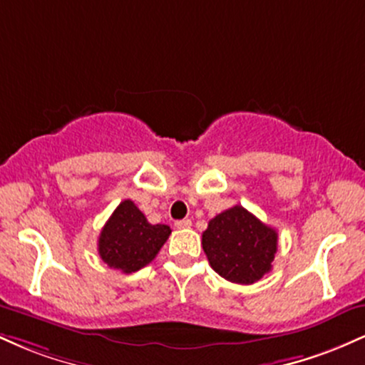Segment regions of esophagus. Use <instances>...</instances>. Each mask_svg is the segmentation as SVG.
<instances>
[{"instance_id": "esophagus-1", "label": "esophagus", "mask_w": 365, "mask_h": 365, "mask_svg": "<svg viewBox=\"0 0 365 365\" xmlns=\"http://www.w3.org/2000/svg\"><path fill=\"white\" fill-rule=\"evenodd\" d=\"M175 226H177V228H180V230H183V228H190V226H192V221H190V220H178L177 223H175Z\"/></svg>"}]
</instances>
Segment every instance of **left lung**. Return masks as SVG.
<instances>
[{"instance_id":"1","label":"left lung","mask_w":365,"mask_h":365,"mask_svg":"<svg viewBox=\"0 0 365 365\" xmlns=\"http://www.w3.org/2000/svg\"><path fill=\"white\" fill-rule=\"evenodd\" d=\"M202 249L217 274L238 284H252L271 271L278 233L252 212L233 206L209 221Z\"/></svg>"}]
</instances>
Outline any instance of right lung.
<instances>
[{
	"instance_id": "add662e5",
	"label": "right lung",
	"mask_w": 365,
	"mask_h": 365,
	"mask_svg": "<svg viewBox=\"0 0 365 365\" xmlns=\"http://www.w3.org/2000/svg\"><path fill=\"white\" fill-rule=\"evenodd\" d=\"M170 233L168 225H150L144 212L127 199L103 226L98 250L113 269L135 273L156 257Z\"/></svg>"
}]
</instances>
